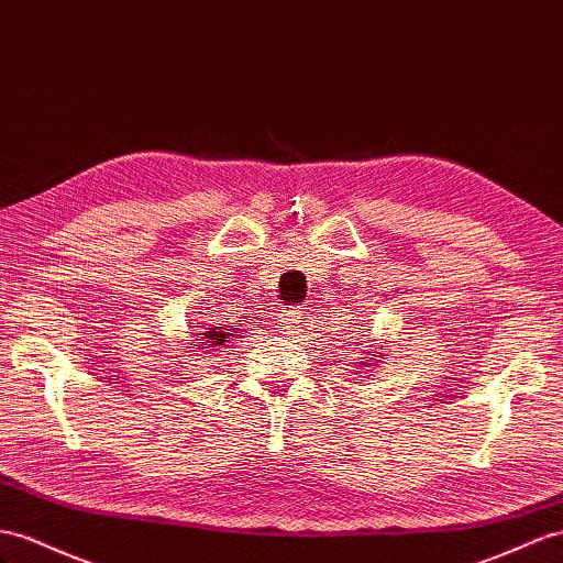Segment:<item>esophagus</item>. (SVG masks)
<instances>
[{"label":"esophagus","mask_w":563,"mask_h":563,"mask_svg":"<svg viewBox=\"0 0 563 563\" xmlns=\"http://www.w3.org/2000/svg\"><path fill=\"white\" fill-rule=\"evenodd\" d=\"M301 311L297 307H290L285 313H283V321H280V330L285 335H292L297 333V330L301 328Z\"/></svg>","instance_id":"obj_1"}]
</instances>
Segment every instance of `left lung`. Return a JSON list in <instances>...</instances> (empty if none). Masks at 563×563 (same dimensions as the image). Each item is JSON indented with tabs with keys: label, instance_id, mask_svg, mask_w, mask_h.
<instances>
[{
	"label": "left lung",
	"instance_id": "obj_1",
	"mask_svg": "<svg viewBox=\"0 0 563 563\" xmlns=\"http://www.w3.org/2000/svg\"><path fill=\"white\" fill-rule=\"evenodd\" d=\"M362 330H364V328H362ZM364 333H366V330H364ZM356 335H358V333H356ZM358 344H362V342H356V344H354V347H356V350H362V347H358ZM366 354H368V352H366ZM371 356H373V354L364 356V362H358V366H368V362H371Z\"/></svg>",
	"mask_w": 563,
	"mask_h": 563
}]
</instances>
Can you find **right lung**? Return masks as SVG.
<instances>
[{"label":"right lung","instance_id":"1","mask_svg":"<svg viewBox=\"0 0 563 563\" xmlns=\"http://www.w3.org/2000/svg\"><path fill=\"white\" fill-rule=\"evenodd\" d=\"M199 333H195V338H201L205 340V344H209V347L213 350H221V347H228V342L235 338V333L240 328L230 325V323H205V325H197ZM197 347V344H195Z\"/></svg>","mask_w":563,"mask_h":563}]
</instances>
